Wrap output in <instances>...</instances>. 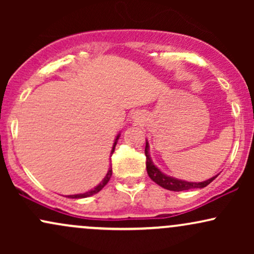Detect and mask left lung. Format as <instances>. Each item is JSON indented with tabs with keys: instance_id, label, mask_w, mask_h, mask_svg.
Returning a JSON list of instances; mask_svg holds the SVG:
<instances>
[{
	"instance_id": "obj_1",
	"label": "left lung",
	"mask_w": 254,
	"mask_h": 254,
	"mask_svg": "<svg viewBox=\"0 0 254 254\" xmlns=\"http://www.w3.org/2000/svg\"><path fill=\"white\" fill-rule=\"evenodd\" d=\"M145 157H147V172L148 176L153 182H155L157 185L161 186V188L166 189V190L170 191H186V190H192V189H203L206 185H209L212 180L215 179L217 176L210 178V179L205 180L202 183H192V182H185V180L177 179V178L166 176L165 173H162L159 168L151 161L150 155H149V144L148 142H145V149H144Z\"/></svg>"
}]
</instances>
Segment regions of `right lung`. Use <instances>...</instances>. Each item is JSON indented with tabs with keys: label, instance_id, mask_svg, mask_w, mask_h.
I'll list each match as a JSON object with an SVG mask.
<instances>
[{
	"label": "right lung",
	"instance_id": "1",
	"mask_svg": "<svg viewBox=\"0 0 254 254\" xmlns=\"http://www.w3.org/2000/svg\"><path fill=\"white\" fill-rule=\"evenodd\" d=\"M118 138H119V135H118L117 137H116L115 143H113V147H112V150H111V154H113V151H115V148H116V144H117V142H118ZM111 176H112V168H109V172H107L106 177L104 178L103 182H101L100 184H99L98 186H95V188L93 189V190H90V191H88V192H84V193H80V194H71V196H68V197H69V198H86V197H90V196H93V194L98 193L99 191L103 190L104 186L106 185L107 183H109V180H110Z\"/></svg>",
	"mask_w": 254,
	"mask_h": 254
}]
</instances>
